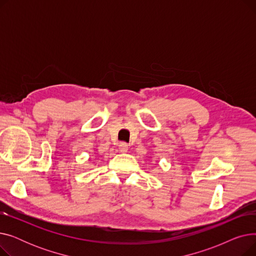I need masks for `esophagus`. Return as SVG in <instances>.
Masks as SVG:
<instances>
[{"mask_svg": "<svg viewBox=\"0 0 256 256\" xmlns=\"http://www.w3.org/2000/svg\"><path fill=\"white\" fill-rule=\"evenodd\" d=\"M128 150V145L126 142H121L119 144V152H126Z\"/></svg>", "mask_w": 256, "mask_h": 256, "instance_id": "34e87169", "label": "esophagus"}]
</instances>
